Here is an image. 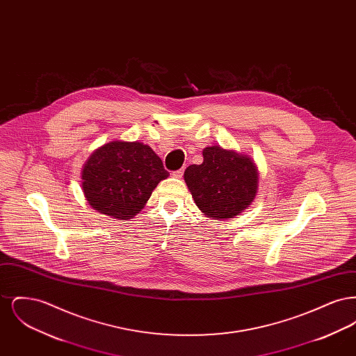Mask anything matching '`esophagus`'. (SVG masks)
<instances>
[{"label": "esophagus", "mask_w": 356, "mask_h": 356, "mask_svg": "<svg viewBox=\"0 0 356 356\" xmlns=\"http://www.w3.org/2000/svg\"><path fill=\"white\" fill-rule=\"evenodd\" d=\"M183 173H184V170H175V172H172L173 177H176V179H181V177H183Z\"/></svg>", "instance_id": "esophagus-1"}]
</instances>
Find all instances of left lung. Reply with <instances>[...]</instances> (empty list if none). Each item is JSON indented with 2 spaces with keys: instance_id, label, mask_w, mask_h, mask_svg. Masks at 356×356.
<instances>
[{
  "instance_id": "left-lung-1",
  "label": "left lung",
  "mask_w": 356,
  "mask_h": 356,
  "mask_svg": "<svg viewBox=\"0 0 356 356\" xmlns=\"http://www.w3.org/2000/svg\"><path fill=\"white\" fill-rule=\"evenodd\" d=\"M203 163L184 172L186 186L207 218L228 220L254 203L259 170L245 153L211 145L203 149Z\"/></svg>"
}]
</instances>
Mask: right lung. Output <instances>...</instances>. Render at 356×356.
Returning <instances> with one entry per match:
<instances>
[{"instance_id":"1","label":"right lung","mask_w":356,"mask_h":356,"mask_svg":"<svg viewBox=\"0 0 356 356\" xmlns=\"http://www.w3.org/2000/svg\"><path fill=\"white\" fill-rule=\"evenodd\" d=\"M168 176L149 145L113 140L88 157L81 170V188L93 209L118 220H129Z\"/></svg>"}]
</instances>
